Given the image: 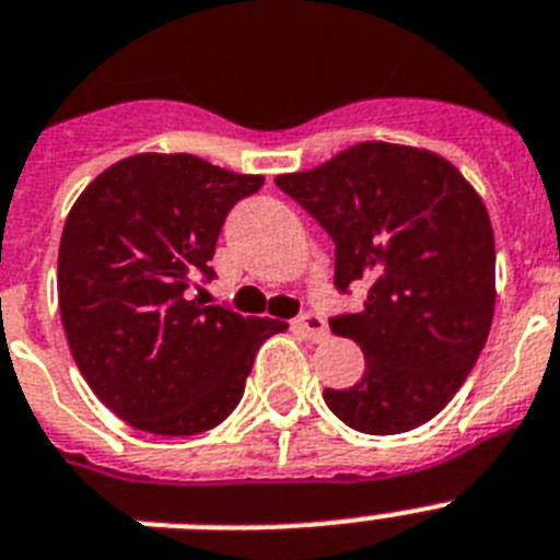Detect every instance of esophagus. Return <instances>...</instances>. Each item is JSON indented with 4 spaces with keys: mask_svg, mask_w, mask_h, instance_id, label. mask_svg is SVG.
Segmentation results:
<instances>
[{
    "mask_svg": "<svg viewBox=\"0 0 560 560\" xmlns=\"http://www.w3.org/2000/svg\"><path fill=\"white\" fill-rule=\"evenodd\" d=\"M291 328H294V334H300L303 339H312V342H319V339L328 337L326 323H323L317 314H303V317H298L291 323Z\"/></svg>",
    "mask_w": 560,
    "mask_h": 560,
    "instance_id": "34e87169",
    "label": "esophagus"
}]
</instances>
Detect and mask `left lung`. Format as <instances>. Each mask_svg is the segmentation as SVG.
<instances>
[{
	"instance_id": "1",
	"label": "left lung",
	"mask_w": 560,
	"mask_h": 560,
	"mask_svg": "<svg viewBox=\"0 0 560 560\" xmlns=\"http://www.w3.org/2000/svg\"><path fill=\"white\" fill-rule=\"evenodd\" d=\"M334 241V283L365 285L362 312L331 319L365 371L323 399L374 436L430 422L479 360L495 308V241L485 200L436 152L353 143L326 164L277 175Z\"/></svg>"
}]
</instances>
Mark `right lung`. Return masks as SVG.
<instances>
[{
    "label": "right lung",
    "mask_w": 560,
    "mask_h": 560,
    "mask_svg": "<svg viewBox=\"0 0 560 560\" xmlns=\"http://www.w3.org/2000/svg\"><path fill=\"white\" fill-rule=\"evenodd\" d=\"M186 152H138L79 195L59 246V312L81 376L118 419L192 436L237 408L257 348L277 319L189 300L229 209L257 192Z\"/></svg>",
    "instance_id": "right-lung-1"
}]
</instances>
